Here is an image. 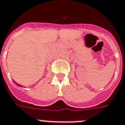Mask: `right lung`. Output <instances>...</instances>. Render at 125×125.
Instances as JSON below:
<instances>
[{
    "label": "right lung",
    "instance_id": "add662e5",
    "mask_svg": "<svg viewBox=\"0 0 125 125\" xmlns=\"http://www.w3.org/2000/svg\"><path fill=\"white\" fill-rule=\"evenodd\" d=\"M14 83H16V84H17V85H18V86H21V87H23V86H21V85H20V84H18V83H16V82H14Z\"/></svg>",
    "mask_w": 125,
    "mask_h": 125
}]
</instances>
